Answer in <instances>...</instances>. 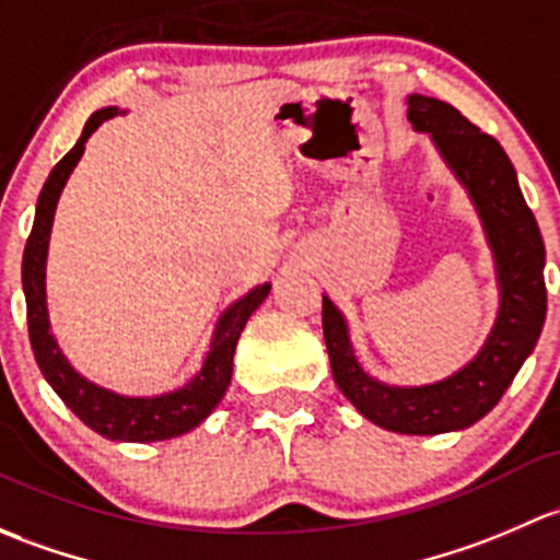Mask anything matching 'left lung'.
<instances>
[{"label":"left lung","mask_w":560,"mask_h":560,"mask_svg":"<svg viewBox=\"0 0 560 560\" xmlns=\"http://www.w3.org/2000/svg\"><path fill=\"white\" fill-rule=\"evenodd\" d=\"M407 107L409 124L434 140L480 212L495 258L499 315L469 364L420 388H394L369 377L355 361L348 323L328 296H323V339L334 383L366 420L396 434H442L491 412L532 355L547 313L545 242L517 186L515 166L491 135L431 96H407Z\"/></svg>","instance_id":"left-lung-1"}]
</instances>
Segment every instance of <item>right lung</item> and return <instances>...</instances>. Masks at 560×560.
<instances>
[{
	"mask_svg": "<svg viewBox=\"0 0 560 560\" xmlns=\"http://www.w3.org/2000/svg\"><path fill=\"white\" fill-rule=\"evenodd\" d=\"M118 115V107L96 109L69 151L59 164L50 170L48 180H45L43 191L37 199V212H34V226L28 234L26 247H23V293H26V323H28V342H32L34 359H37L39 372L48 380L50 388L61 396V401L83 420L89 429L96 434L107 436V440L118 442H159L172 440V436L188 434L196 429L218 401L226 394L229 383H232L234 369V350H237V339L245 328L247 318L256 313L258 304L269 296V282L256 285L250 293L237 299L226 313L218 320L215 334H212L210 353H207L205 364L199 374L188 380L183 388L172 390L164 396H120L113 390L102 388V385L91 383L83 374H78L72 364L65 359L61 348L56 345L54 334H50L48 320V302H45V258H48V240L50 226H54L56 201H59L61 188H65L67 177L72 175L74 164L85 151L89 137L105 124L107 118Z\"/></svg>",
	"mask_w": 560,
	"mask_h": 560,
	"instance_id": "obj_1",
	"label": "right lung"
}]
</instances>
